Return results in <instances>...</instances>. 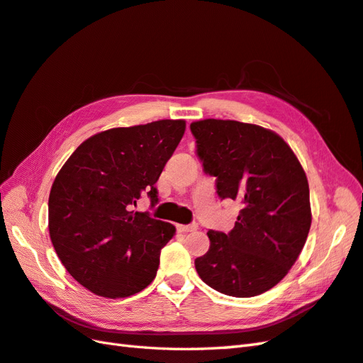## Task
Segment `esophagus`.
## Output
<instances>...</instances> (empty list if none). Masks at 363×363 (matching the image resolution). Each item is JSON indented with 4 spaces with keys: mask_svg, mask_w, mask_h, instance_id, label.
Masks as SVG:
<instances>
[{
    "mask_svg": "<svg viewBox=\"0 0 363 363\" xmlns=\"http://www.w3.org/2000/svg\"><path fill=\"white\" fill-rule=\"evenodd\" d=\"M198 230H199L198 223H190V225H179V226H178V231H179V233H194V231H198Z\"/></svg>",
    "mask_w": 363,
    "mask_h": 363,
    "instance_id": "34e87169",
    "label": "esophagus"
}]
</instances>
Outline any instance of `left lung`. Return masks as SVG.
<instances>
[{"label": "left lung", "mask_w": 363, "mask_h": 363, "mask_svg": "<svg viewBox=\"0 0 363 363\" xmlns=\"http://www.w3.org/2000/svg\"><path fill=\"white\" fill-rule=\"evenodd\" d=\"M203 172L216 176L217 196L239 201L233 230H210V250L194 260L214 291L250 298L287 275L307 240L312 213L306 173L275 132L234 120L190 124Z\"/></svg>", "instance_id": "obj_1"}]
</instances>
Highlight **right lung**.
Returning a JSON list of instances; mask_svg holds the SVG:
<instances>
[{"instance_id": "right-lung-1", "label": "right lung", "mask_w": 363, "mask_h": 363, "mask_svg": "<svg viewBox=\"0 0 363 363\" xmlns=\"http://www.w3.org/2000/svg\"><path fill=\"white\" fill-rule=\"evenodd\" d=\"M185 132L184 120L116 128L88 138L57 173L48 198V230L68 274L92 294L126 298L157 277L172 223L133 210L155 187Z\"/></svg>"}]
</instances>
